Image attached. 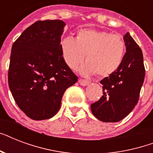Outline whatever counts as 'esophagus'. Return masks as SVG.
<instances>
[{"label":"esophagus","instance_id":"34e87169","mask_svg":"<svg viewBox=\"0 0 153 153\" xmlns=\"http://www.w3.org/2000/svg\"><path fill=\"white\" fill-rule=\"evenodd\" d=\"M79 84L81 85V86H87V85H89V84H90V82L87 81V80H84V79H79Z\"/></svg>","mask_w":153,"mask_h":153}]
</instances>
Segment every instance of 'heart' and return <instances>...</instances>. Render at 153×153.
<instances>
[{
    "label": "heart",
    "mask_w": 153,
    "mask_h": 153,
    "mask_svg": "<svg viewBox=\"0 0 153 153\" xmlns=\"http://www.w3.org/2000/svg\"><path fill=\"white\" fill-rule=\"evenodd\" d=\"M62 57L67 66L75 68L83 62L80 69L84 75L97 74L106 77L118 69L123 60L126 44L121 36L107 31L83 28L77 32L76 38H62L60 41Z\"/></svg>",
    "instance_id": "obj_1"
}]
</instances>
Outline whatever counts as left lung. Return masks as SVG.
I'll return each instance as SVG.
<instances>
[{
    "mask_svg": "<svg viewBox=\"0 0 153 153\" xmlns=\"http://www.w3.org/2000/svg\"><path fill=\"white\" fill-rule=\"evenodd\" d=\"M123 39L126 52L121 66L100 82L103 95L91 105L92 114L103 122H117L129 114L137 103L145 79L141 49L128 32Z\"/></svg>",
    "mask_w": 153,
    "mask_h": 153,
    "instance_id": "obj_1",
    "label": "left lung"
}]
</instances>
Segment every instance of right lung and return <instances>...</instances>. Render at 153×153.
I'll return each instance as SVG.
<instances>
[{
  "mask_svg": "<svg viewBox=\"0 0 153 153\" xmlns=\"http://www.w3.org/2000/svg\"><path fill=\"white\" fill-rule=\"evenodd\" d=\"M65 25L60 20L36 21L12 47L8 86L19 108L32 120L55 115L65 91L78 81L60 48Z\"/></svg>",
  "mask_w": 153,
  "mask_h": 153,
  "instance_id": "1",
  "label": "right lung"
}]
</instances>
